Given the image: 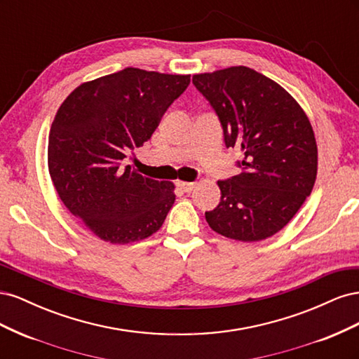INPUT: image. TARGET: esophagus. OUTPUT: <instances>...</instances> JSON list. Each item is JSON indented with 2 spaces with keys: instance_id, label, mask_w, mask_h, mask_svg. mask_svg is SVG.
Listing matches in <instances>:
<instances>
[{
  "instance_id": "1",
  "label": "esophagus",
  "mask_w": 359,
  "mask_h": 359,
  "mask_svg": "<svg viewBox=\"0 0 359 359\" xmlns=\"http://www.w3.org/2000/svg\"><path fill=\"white\" fill-rule=\"evenodd\" d=\"M177 187L184 191V193H190L194 189V182H186V181H177Z\"/></svg>"
}]
</instances>
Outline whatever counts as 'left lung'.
Returning <instances> with one entry per match:
<instances>
[{"label": "left lung", "instance_id": "1", "mask_svg": "<svg viewBox=\"0 0 359 359\" xmlns=\"http://www.w3.org/2000/svg\"><path fill=\"white\" fill-rule=\"evenodd\" d=\"M193 83L219 116L226 148L243 154L241 172L217 181L222 199L205 219L231 240H266L292 220L316 181L309 118L277 82L244 66L194 74Z\"/></svg>", "mask_w": 359, "mask_h": 359}]
</instances>
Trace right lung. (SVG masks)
I'll return each mask as SVG.
<instances>
[{
  "instance_id": "add662e5",
  "label": "right lung",
  "mask_w": 359,
  "mask_h": 359,
  "mask_svg": "<svg viewBox=\"0 0 359 359\" xmlns=\"http://www.w3.org/2000/svg\"><path fill=\"white\" fill-rule=\"evenodd\" d=\"M189 83L190 74L127 67L79 85L60 106L48 144L50 178L67 210L100 240L140 241L165 222L173 184L124 165Z\"/></svg>"
}]
</instances>
